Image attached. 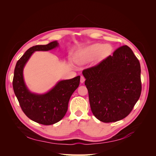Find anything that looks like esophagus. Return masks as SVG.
Returning <instances> with one entry per match:
<instances>
[{
	"label": "esophagus",
	"mask_w": 156,
	"mask_h": 156,
	"mask_svg": "<svg viewBox=\"0 0 156 156\" xmlns=\"http://www.w3.org/2000/svg\"><path fill=\"white\" fill-rule=\"evenodd\" d=\"M85 78L83 76H81V78H80V82L81 83H83L84 81H85Z\"/></svg>",
	"instance_id": "1"
}]
</instances>
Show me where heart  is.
Returning a JSON list of instances; mask_svg holds the SVG:
<instances>
[{"label":"heart","mask_w":156,"mask_h":156,"mask_svg":"<svg viewBox=\"0 0 156 156\" xmlns=\"http://www.w3.org/2000/svg\"><path fill=\"white\" fill-rule=\"evenodd\" d=\"M112 51V47L109 44H94L81 49L77 55L76 60L79 64H83L95 59L98 55L101 58H105L111 54Z\"/></svg>","instance_id":"1"}]
</instances>
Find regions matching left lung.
<instances>
[{"mask_svg":"<svg viewBox=\"0 0 156 156\" xmlns=\"http://www.w3.org/2000/svg\"><path fill=\"white\" fill-rule=\"evenodd\" d=\"M140 73V62L127 45L83 71L90 108L97 119L111 122L128 115L141 94Z\"/></svg>","mask_w":156,"mask_h":156,"instance_id":"left-lung-1","label":"left lung"}]
</instances>
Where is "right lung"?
<instances>
[{"instance_id":"1","label":"right lung","mask_w":156,"mask_h":156,"mask_svg":"<svg viewBox=\"0 0 156 156\" xmlns=\"http://www.w3.org/2000/svg\"><path fill=\"white\" fill-rule=\"evenodd\" d=\"M59 46L57 41L30 47L18 61L14 69L12 86L21 108L30 119L39 124L51 125L61 120L68 111L70 97L78 87L80 76L61 80L48 92L38 94L29 90L23 77V69L35 51H48Z\"/></svg>"}]
</instances>
